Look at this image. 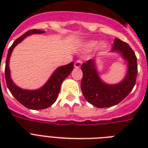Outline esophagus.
Listing matches in <instances>:
<instances>
[{"mask_svg": "<svg viewBox=\"0 0 148 148\" xmlns=\"http://www.w3.org/2000/svg\"><path fill=\"white\" fill-rule=\"evenodd\" d=\"M81 64H82V61L81 60H77L74 62V67L75 68H80L81 66Z\"/></svg>", "mask_w": 148, "mask_h": 148, "instance_id": "obj_1", "label": "esophagus"}]
</instances>
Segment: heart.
<instances>
[{
    "label": "heart",
    "mask_w": 148,
    "mask_h": 148,
    "mask_svg": "<svg viewBox=\"0 0 148 148\" xmlns=\"http://www.w3.org/2000/svg\"><path fill=\"white\" fill-rule=\"evenodd\" d=\"M97 45H98L97 41H96V40H90V41L86 44V49L88 50V51H92V50L95 49V47H97ZM106 46H107V45H106L105 43H102V44H101L99 47L101 49H104Z\"/></svg>",
    "instance_id": "b5f03b06"
}]
</instances>
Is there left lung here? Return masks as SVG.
<instances>
[{
  "label": "left lung",
  "mask_w": 148,
  "mask_h": 148,
  "mask_svg": "<svg viewBox=\"0 0 148 148\" xmlns=\"http://www.w3.org/2000/svg\"><path fill=\"white\" fill-rule=\"evenodd\" d=\"M113 45L110 52L120 53L127 65L125 77L121 82L116 84L103 82L99 76L94 59L88 60L81 65L83 72L81 90L87 101L96 108H108L119 103L131 93L135 85L138 74L135 53L127 43L118 38H115Z\"/></svg>",
  "instance_id": "8db88e82"
}]
</instances>
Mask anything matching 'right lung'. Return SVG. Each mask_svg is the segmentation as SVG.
Instances as JSON below:
<instances>
[{"label":"right lung","instance_id":"right-lung-1","mask_svg":"<svg viewBox=\"0 0 148 148\" xmlns=\"http://www.w3.org/2000/svg\"><path fill=\"white\" fill-rule=\"evenodd\" d=\"M45 33L44 31L40 30H31L18 38L8 50L7 60L5 65V79L8 89L12 95L24 107L32 110H41L49 108L58 98V94L60 92V85L63 81L67 77L74 68V62H71L67 65H64L58 67L51 74L48 81L44 86L37 90H26L22 89L17 86L10 77V71L9 67V61L12 51L19 43H21L24 38L31 34H39Z\"/></svg>","mask_w":148,"mask_h":148}]
</instances>
